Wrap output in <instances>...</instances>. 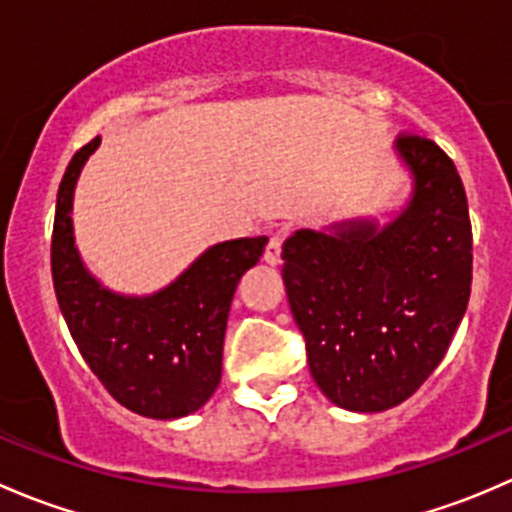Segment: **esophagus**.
<instances>
[{"label":"esophagus","instance_id":"esophagus-1","mask_svg":"<svg viewBox=\"0 0 512 512\" xmlns=\"http://www.w3.org/2000/svg\"><path fill=\"white\" fill-rule=\"evenodd\" d=\"M265 262L267 265H280L282 262V237L280 235H272L270 242H267Z\"/></svg>","mask_w":512,"mask_h":512}]
</instances>
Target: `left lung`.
Instances as JSON below:
<instances>
[{
  "label": "left lung",
  "instance_id": "left-lung-1",
  "mask_svg": "<svg viewBox=\"0 0 512 512\" xmlns=\"http://www.w3.org/2000/svg\"><path fill=\"white\" fill-rule=\"evenodd\" d=\"M411 195L384 225L354 218L282 245L289 309L314 381L359 414L399 406L433 374L466 314L473 275L468 200L433 141L399 136Z\"/></svg>",
  "mask_w": 512,
  "mask_h": 512
}]
</instances>
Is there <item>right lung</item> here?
Here are the masks:
<instances>
[{
    "label": "right lung",
    "mask_w": 512,
    "mask_h": 512,
    "mask_svg": "<svg viewBox=\"0 0 512 512\" xmlns=\"http://www.w3.org/2000/svg\"><path fill=\"white\" fill-rule=\"evenodd\" d=\"M101 138L71 158L56 195L51 277L71 337L108 394L133 414L188 416L215 394L223 342L240 277L260 262L267 237L208 247L188 270L153 294L103 287L84 265L74 237V190Z\"/></svg>",
    "instance_id": "right-lung-1"
}]
</instances>
